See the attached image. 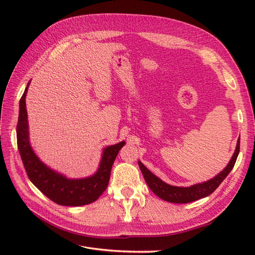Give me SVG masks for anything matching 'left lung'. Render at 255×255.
Returning a JSON list of instances; mask_svg holds the SVG:
<instances>
[{"label":"left lung","mask_w":255,"mask_h":255,"mask_svg":"<svg viewBox=\"0 0 255 255\" xmlns=\"http://www.w3.org/2000/svg\"><path fill=\"white\" fill-rule=\"evenodd\" d=\"M239 142H241V137L237 140V145L232 158L229 161L228 166L219 174H217L211 180L192 185L190 187L171 186V185L161 181L156 175H154L150 170L146 169V167L141 161H138V165H139V168L148 186L157 197L171 203H189L210 196L217 189V187L226 179L227 175L231 172L235 165V161L239 154Z\"/></svg>","instance_id":"8db88e82"}]
</instances>
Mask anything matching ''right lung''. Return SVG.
Segmentation results:
<instances>
[{
    "label": "right lung",
    "instance_id": "add662e5",
    "mask_svg": "<svg viewBox=\"0 0 255 255\" xmlns=\"http://www.w3.org/2000/svg\"><path fill=\"white\" fill-rule=\"evenodd\" d=\"M28 85L29 83L20 100L17 125L18 149L28 179L44 196L59 205L81 206L95 202L109 185L113 164L126 141L110 145L103 150L98 171L91 176L84 179H68L65 175L52 170L37 157L29 144L25 104Z\"/></svg>",
    "mask_w": 255,
    "mask_h": 255
}]
</instances>
